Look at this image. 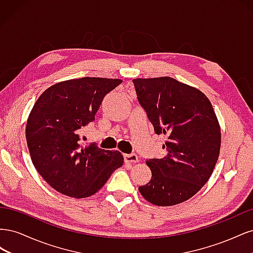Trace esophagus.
Instances as JSON below:
<instances>
[{
	"instance_id": "esophagus-1",
	"label": "esophagus",
	"mask_w": 253,
	"mask_h": 253,
	"mask_svg": "<svg viewBox=\"0 0 253 253\" xmlns=\"http://www.w3.org/2000/svg\"><path fill=\"white\" fill-rule=\"evenodd\" d=\"M125 162L128 163V164H136V163H138V156H137L136 154H126Z\"/></svg>"
}]
</instances>
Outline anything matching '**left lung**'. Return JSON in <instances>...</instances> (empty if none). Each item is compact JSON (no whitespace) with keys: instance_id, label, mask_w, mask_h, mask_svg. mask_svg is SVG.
Wrapping results in <instances>:
<instances>
[{"instance_id":"1","label":"left lung","mask_w":253,"mask_h":253,"mask_svg":"<svg viewBox=\"0 0 253 253\" xmlns=\"http://www.w3.org/2000/svg\"><path fill=\"white\" fill-rule=\"evenodd\" d=\"M137 98L156 134H164L166 157L145 162L152 172L140 194L155 206L188 201L209 180L220 150V126L203 91L171 77L136 78Z\"/></svg>"}]
</instances>
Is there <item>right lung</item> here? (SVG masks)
<instances>
[{
    "label": "right lung",
    "instance_id": "obj_1",
    "mask_svg": "<svg viewBox=\"0 0 253 253\" xmlns=\"http://www.w3.org/2000/svg\"><path fill=\"white\" fill-rule=\"evenodd\" d=\"M121 79L83 77L45 89L29 113L26 141L36 170L61 194H95L124 164L119 151L79 142V129L95 119L106 94Z\"/></svg>",
    "mask_w": 253,
    "mask_h": 253
}]
</instances>
